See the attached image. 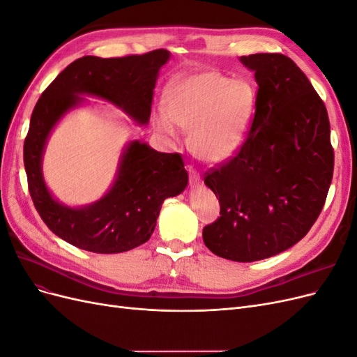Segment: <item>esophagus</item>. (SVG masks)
Instances as JSON below:
<instances>
[{"label":"esophagus","mask_w":357,"mask_h":357,"mask_svg":"<svg viewBox=\"0 0 357 357\" xmlns=\"http://www.w3.org/2000/svg\"><path fill=\"white\" fill-rule=\"evenodd\" d=\"M189 180H190V185L192 186H197L201 183V177L198 174V171L193 168V167H189Z\"/></svg>","instance_id":"34e87169"}]
</instances>
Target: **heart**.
<instances>
[{
    "mask_svg": "<svg viewBox=\"0 0 357 357\" xmlns=\"http://www.w3.org/2000/svg\"><path fill=\"white\" fill-rule=\"evenodd\" d=\"M256 104V88L245 79L231 80L218 71L181 74L167 86V113H159L155 125L171 138L177 125L188 129L195 155L215 164L238 152Z\"/></svg>",
    "mask_w": 357,
    "mask_h": 357,
    "instance_id": "1",
    "label": "heart"
}]
</instances>
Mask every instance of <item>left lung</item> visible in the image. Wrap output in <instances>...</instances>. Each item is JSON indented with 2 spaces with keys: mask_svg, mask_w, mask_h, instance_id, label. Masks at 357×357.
Wrapping results in <instances>:
<instances>
[{
  "mask_svg": "<svg viewBox=\"0 0 357 357\" xmlns=\"http://www.w3.org/2000/svg\"><path fill=\"white\" fill-rule=\"evenodd\" d=\"M255 71L257 104L235 156L205 172L220 218L202 229L220 257L255 262L301 241L325 205L333 147L325 102L282 53L241 56Z\"/></svg>",
  "mask_w": 357,
  "mask_h": 357,
  "instance_id": "obj_1",
  "label": "left lung"
}]
</instances>
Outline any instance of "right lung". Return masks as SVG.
<instances>
[{
	"label": "right lung",
	"instance_id": "1",
	"mask_svg": "<svg viewBox=\"0 0 357 357\" xmlns=\"http://www.w3.org/2000/svg\"><path fill=\"white\" fill-rule=\"evenodd\" d=\"M168 58L165 49L122 58L83 56L41 93L25 137L24 164L34 207L59 238L93 253L132 250L152 236L164 199L188 186L180 153H160L139 142L125 150L109 193L89 207H63L52 198L41 176V155L52 128L82 101V93L112 101L138 123H147L158 71Z\"/></svg>",
	"mask_w": 357,
	"mask_h": 357
}]
</instances>
